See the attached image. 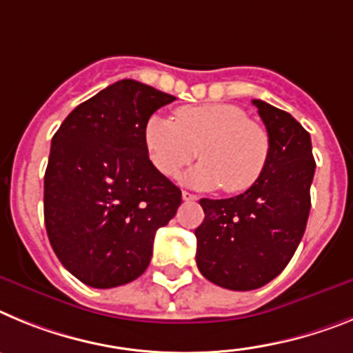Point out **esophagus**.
Returning <instances> with one entry per match:
<instances>
[{"instance_id": "34e87169", "label": "esophagus", "mask_w": 353, "mask_h": 353, "mask_svg": "<svg viewBox=\"0 0 353 353\" xmlns=\"http://www.w3.org/2000/svg\"><path fill=\"white\" fill-rule=\"evenodd\" d=\"M195 199H197V195L190 194V192H185V190H183V201H195Z\"/></svg>"}]
</instances>
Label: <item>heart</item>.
<instances>
[{
	"mask_svg": "<svg viewBox=\"0 0 353 353\" xmlns=\"http://www.w3.org/2000/svg\"><path fill=\"white\" fill-rule=\"evenodd\" d=\"M147 154L172 177L197 156L204 159L185 177L197 188L223 186L229 194L252 188L270 158V137L238 106L222 103L183 106L174 121L152 115L143 130Z\"/></svg>",
	"mask_w": 353,
	"mask_h": 353,
	"instance_id": "b5f03b06",
	"label": "heart"
}]
</instances>
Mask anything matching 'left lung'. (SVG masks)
I'll list each match as a JSON object with an SVG mask.
<instances>
[{"instance_id":"left-lung-1","label":"left lung","mask_w":353,"mask_h":353,"mask_svg":"<svg viewBox=\"0 0 353 353\" xmlns=\"http://www.w3.org/2000/svg\"><path fill=\"white\" fill-rule=\"evenodd\" d=\"M270 137V158L256 185L231 199H201L197 266L216 286L249 291L277 277L295 254L311 210V137L284 110L254 99Z\"/></svg>"}]
</instances>
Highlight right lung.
I'll return each instance as SVG.
<instances>
[{
  "label": "right lung",
  "mask_w": 353,
  "mask_h": 353,
  "mask_svg": "<svg viewBox=\"0 0 353 353\" xmlns=\"http://www.w3.org/2000/svg\"><path fill=\"white\" fill-rule=\"evenodd\" d=\"M174 99L121 79L76 106L51 140L46 231L60 263L87 286L140 277L156 231L181 206V190L152 165L143 142L147 121Z\"/></svg>",
  "instance_id": "1"
}]
</instances>
